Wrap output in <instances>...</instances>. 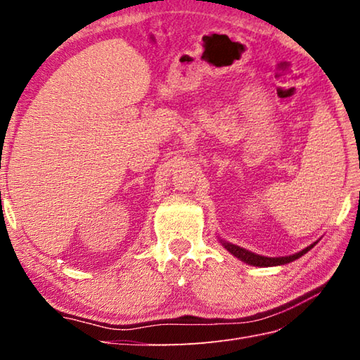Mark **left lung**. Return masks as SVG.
Segmentation results:
<instances>
[{
	"label": "left lung",
	"mask_w": 360,
	"mask_h": 360,
	"mask_svg": "<svg viewBox=\"0 0 360 360\" xmlns=\"http://www.w3.org/2000/svg\"><path fill=\"white\" fill-rule=\"evenodd\" d=\"M314 244H316V243H314ZM314 244H311V246H308L307 249H303L302 252H298V254L289 255V257H280V258H269V257L257 255V254H254V252H249V250L243 249V248H240V246H235V244H231V243H223V246H224L229 252H231V254H233L236 258L243 259L244 263L252 264V266L267 267V266H280V264H286V263L294 262V259L300 258L302 255L307 254V252H308L309 249L314 248Z\"/></svg>",
	"instance_id": "obj_1"
}]
</instances>
